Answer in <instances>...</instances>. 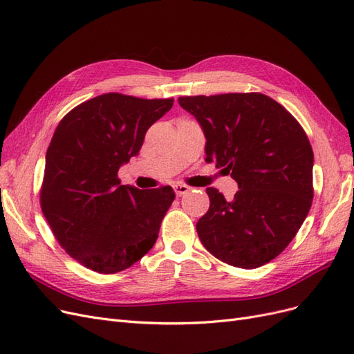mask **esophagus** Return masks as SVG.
I'll list each match as a JSON object with an SVG mask.
<instances>
[{"mask_svg":"<svg viewBox=\"0 0 354 354\" xmlns=\"http://www.w3.org/2000/svg\"><path fill=\"white\" fill-rule=\"evenodd\" d=\"M189 190H190V187H189V186H186V185H176V186H174V192H176V195H177V196H183V195H186Z\"/></svg>","mask_w":354,"mask_h":354,"instance_id":"obj_1","label":"esophagus"}]
</instances>
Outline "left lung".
Returning a JSON list of instances; mask_svg holds the SVG:
<instances>
[{
  "mask_svg": "<svg viewBox=\"0 0 354 354\" xmlns=\"http://www.w3.org/2000/svg\"><path fill=\"white\" fill-rule=\"evenodd\" d=\"M207 138V162L239 190L226 201L208 187L209 209L196 223L218 260L255 269L279 255L304 223L313 199V151L282 104L261 93L178 97Z\"/></svg>",
  "mask_w": 354,
  "mask_h": 354,
  "instance_id": "1",
  "label": "left lung"
}]
</instances>
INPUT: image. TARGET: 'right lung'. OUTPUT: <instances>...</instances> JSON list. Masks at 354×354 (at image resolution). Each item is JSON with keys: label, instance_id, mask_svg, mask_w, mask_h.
<instances>
[{"label": "right lung", "instance_id": "right-lung-1", "mask_svg": "<svg viewBox=\"0 0 354 354\" xmlns=\"http://www.w3.org/2000/svg\"><path fill=\"white\" fill-rule=\"evenodd\" d=\"M173 103L102 94L72 109L53 134L41 189L42 214L62 248L94 272L128 269L158 239L174 190L121 185L118 171L138 155L149 127Z\"/></svg>", "mask_w": 354, "mask_h": 354}]
</instances>
